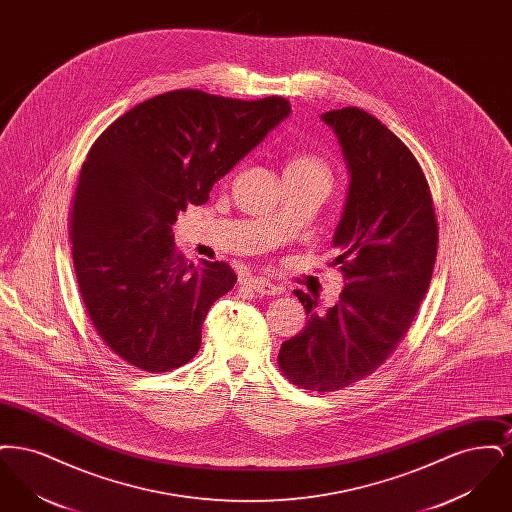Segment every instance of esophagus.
<instances>
[{
	"instance_id": "1",
	"label": "esophagus",
	"mask_w": 512,
	"mask_h": 512,
	"mask_svg": "<svg viewBox=\"0 0 512 512\" xmlns=\"http://www.w3.org/2000/svg\"><path fill=\"white\" fill-rule=\"evenodd\" d=\"M242 284L245 288H249L251 292H257L259 295H278L282 292V288L274 286L270 280L263 278V276H249V278H245Z\"/></svg>"
}]
</instances>
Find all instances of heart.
Instances as JSON below:
<instances>
[{"label": "heart", "instance_id": "1", "mask_svg": "<svg viewBox=\"0 0 512 512\" xmlns=\"http://www.w3.org/2000/svg\"><path fill=\"white\" fill-rule=\"evenodd\" d=\"M286 172H303V174H315L328 180V169L326 165L313 157V155H297L286 165Z\"/></svg>", "mask_w": 512, "mask_h": 512}]
</instances>
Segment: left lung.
Wrapping results in <instances>:
<instances>
[{"label":"left lung","instance_id":"obj_1","mask_svg":"<svg viewBox=\"0 0 512 512\" xmlns=\"http://www.w3.org/2000/svg\"><path fill=\"white\" fill-rule=\"evenodd\" d=\"M338 136L349 188L334 232L340 301L318 311V295L295 290L305 328L280 347L295 386L336 391L372 374L407 334L430 288L438 251L432 195L413 153L363 109L320 117Z\"/></svg>","mask_w":512,"mask_h":512}]
</instances>
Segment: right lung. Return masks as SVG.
Wrapping results in <instances>:
<instances>
[{
	"instance_id": "right-lung-1",
	"label": "right lung",
	"mask_w": 512,
	"mask_h": 512,
	"mask_svg": "<svg viewBox=\"0 0 512 512\" xmlns=\"http://www.w3.org/2000/svg\"><path fill=\"white\" fill-rule=\"evenodd\" d=\"M290 113L284 98L176 90L124 113L90 149L74 194V270L101 340L126 363L169 372L197 353L236 274L178 255L172 224Z\"/></svg>"
}]
</instances>
